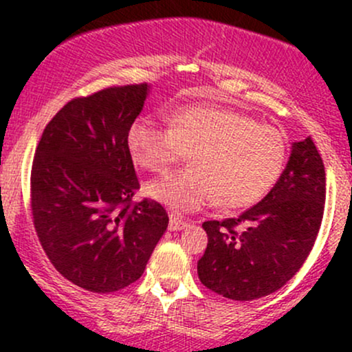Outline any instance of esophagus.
<instances>
[{"mask_svg": "<svg viewBox=\"0 0 352 352\" xmlns=\"http://www.w3.org/2000/svg\"><path fill=\"white\" fill-rule=\"evenodd\" d=\"M187 221L184 220V218H180L179 215H175V213H170V221H168V228L172 230V232H177V230H184L187 227Z\"/></svg>", "mask_w": 352, "mask_h": 352, "instance_id": "1", "label": "esophagus"}]
</instances>
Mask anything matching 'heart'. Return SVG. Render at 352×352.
I'll return each mask as SVG.
<instances>
[{"instance_id": "1", "label": "heart", "mask_w": 352, "mask_h": 352, "mask_svg": "<svg viewBox=\"0 0 352 352\" xmlns=\"http://www.w3.org/2000/svg\"><path fill=\"white\" fill-rule=\"evenodd\" d=\"M164 129L147 117L129 125L127 148L147 172H165L188 155L190 168L147 185L152 199L175 212H193L210 200L221 210L258 204L286 162L280 129L256 124L235 109L190 106L173 111Z\"/></svg>"}]
</instances>
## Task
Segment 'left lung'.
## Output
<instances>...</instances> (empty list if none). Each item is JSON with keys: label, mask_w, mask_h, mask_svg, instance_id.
<instances>
[{"label": "left lung", "mask_w": 352, "mask_h": 352, "mask_svg": "<svg viewBox=\"0 0 352 352\" xmlns=\"http://www.w3.org/2000/svg\"><path fill=\"white\" fill-rule=\"evenodd\" d=\"M326 172L308 135L293 144L280 180L263 200L238 218L204 221L207 250L200 281L235 301L268 296L300 272L321 228Z\"/></svg>", "instance_id": "8db88e82"}]
</instances>
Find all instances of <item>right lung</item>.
I'll use <instances>...</instances> for the list:
<instances>
[{"label": "right lung", "mask_w": 352, "mask_h": 352, "mask_svg": "<svg viewBox=\"0 0 352 352\" xmlns=\"http://www.w3.org/2000/svg\"><path fill=\"white\" fill-rule=\"evenodd\" d=\"M145 96L140 82L74 98L36 147L30 188L36 235L52 266L92 293L139 280L168 225L159 201H134L140 184L127 131Z\"/></svg>", "instance_id": "right-lung-1"}]
</instances>
